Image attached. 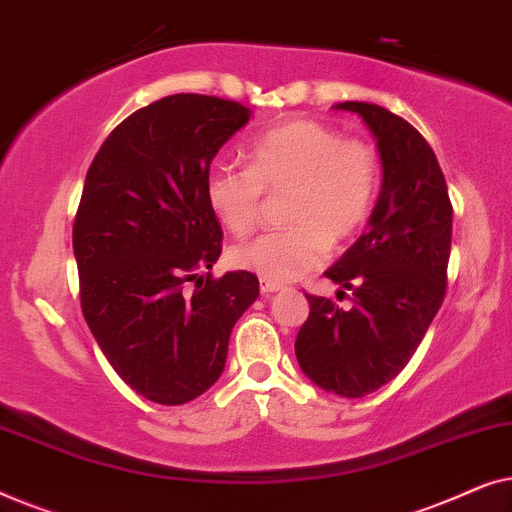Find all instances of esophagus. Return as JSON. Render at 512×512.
I'll use <instances>...</instances> for the list:
<instances>
[{"mask_svg":"<svg viewBox=\"0 0 512 512\" xmlns=\"http://www.w3.org/2000/svg\"><path fill=\"white\" fill-rule=\"evenodd\" d=\"M282 289V286L275 284V282H268V279H261V293L263 296H270V293H275Z\"/></svg>","mask_w":512,"mask_h":512,"instance_id":"obj_1","label":"esophagus"}]
</instances>
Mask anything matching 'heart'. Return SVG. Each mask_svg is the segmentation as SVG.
Instances as JSON below:
<instances>
[{
	"instance_id": "1",
	"label": "heart",
	"mask_w": 512,
	"mask_h": 512,
	"mask_svg": "<svg viewBox=\"0 0 512 512\" xmlns=\"http://www.w3.org/2000/svg\"><path fill=\"white\" fill-rule=\"evenodd\" d=\"M380 184L375 151L317 121H291L258 135L247 167L214 165L205 198L233 235L256 226L265 193L289 191L282 230H270L228 251L235 268L268 282H291L366 226Z\"/></svg>"
}]
</instances>
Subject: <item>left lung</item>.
<instances>
[{
    "mask_svg": "<svg viewBox=\"0 0 512 512\" xmlns=\"http://www.w3.org/2000/svg\"><path fill=\"white\" fill-rule=\"evenodd\" d=\"M333 109L368 125L382 191L366 233L324 272L352 291V307L307 296L310 317L298 331L296 359L319 389L361 398L401 373L443 305L452 205L436 153L408 121L370 102Z\"/></svg>",
    "mask_w": 512,
    "mask_h": 512,
    "instance_id": "8db88e82",
    "label": "left lung"
}]
</instances>
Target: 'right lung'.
<instances>
[{"label":"right lung","instance_id":"obj_1","mask_svg":"<svg viewBox=\"0 0 512 512\" xmlns=\"http://www.w3.org/2000/svg\"><path fill=\"white\" fill-rule=\"evenodd\" d=\"M249 118L219 97H163L125 118L86 174L74 221L83 317L123 382L153 403L205 394L258 298L247 270L209 277L223 233L205 198L209 165Z\"/></svg>","mask_w":512,"mask_h":512}]
</instances>
